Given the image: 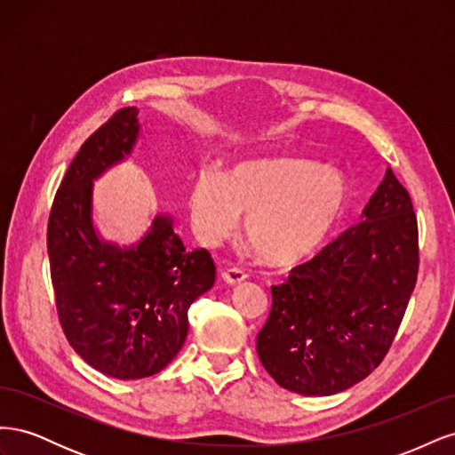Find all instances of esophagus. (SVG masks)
I'll list each match as a JSON object with an SVG mask.
<instances>
[{
  "label": "esophagus",
  "instance_id": "34e87169",
  "mask_svg": "<svg viewBox=\"0 0 455 455\" xmlns=\"http://www.w3.org/2000/svg\"><path fill=\"white\" fill-rule=\"evenodd\" d=\"M222 279L228 283V284H239L246 279V273L243 269H237V267H231V269H224L222 271Z\"/></svg>",
  "mask_w": 455,
  "mask_h": 455
}]
</instances>
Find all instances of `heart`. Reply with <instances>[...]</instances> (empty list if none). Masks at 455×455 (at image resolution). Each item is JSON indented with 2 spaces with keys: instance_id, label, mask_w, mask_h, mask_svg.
I'll return each mask as SVG.
<instances>
[{
  "instance_id": "b5f03b06",
  "label": "heart",
  "mask_w": 455,
  "mask_h": 455,
  "mask_svg": "<svg viewBox=\"0 0 455 455\" xmlns=\"http://www.w3.org/2000/svg\"><path fill=\"white\" fill-rule=\"evenodd\" d=\"M343 176L309 159L246 161L222 178L201 172L189 194V218L197 237L216 246L244 218V237L269 266H292L311 256L346 209Z\"/></svg>"
}]
</instances>
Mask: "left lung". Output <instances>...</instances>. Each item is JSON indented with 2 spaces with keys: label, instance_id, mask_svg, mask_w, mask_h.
<instances>
[{
  "label": "left lung",
  "instance_id": "1",
  "mask_svg": "<svg viewBox=\"0 0 455 455\" xmlns=\"http://www.w3.org/2000/svg\"><path fill=\"white\" fill-rule=\"evenodd\" d=\"M418 267L414 206L387 169L363 222L271 286V313L256 338L261 364L281 387L306 396L363 381L391 347Z\"/></svg>",
  "mask_w": 455,
  "mask_h": 455
}]
</instances>
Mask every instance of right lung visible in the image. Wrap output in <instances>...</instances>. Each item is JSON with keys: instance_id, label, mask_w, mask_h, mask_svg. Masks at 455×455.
<instances>
[{"instance_id": "right-lung-1", "label": "right lung", "mask_w": 455, "mask_h": 455, "mask_svg": "<svg viewBox=\"0 0 455 455\" xmlns=\"http://www.w3.org/2000/svg\"><path fill=\"white\" fill-rule=\"evenodd\" d=\"M140 134L139 109L123 108L79 148L54 196L47 252L59 321L74 351L117 379L154 376L182 349L188 309L211 291L216 266L186 251L169 214L131 246L104 241L92 222V184L125 161Z\"/></svg>"}]
</instances>
